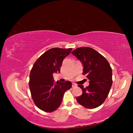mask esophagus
Listing matches in <instances>:
<instances>
[{
    "label": "esophagus",
    "mask_w": 133,
    "mask_h": 133,
    "mask_svg": "<svg viewBox=\"0 0 133 133\" xmlns=\"http://www.w3.org/2000/svg\"><path fill=\"white\" fill-rule=\"evenodd\" d=\"M76 84H75V83H72V87L73 88H75V87H76Z\"/></svg>",
    "instance_id": "34e87169"
}]
</instances>
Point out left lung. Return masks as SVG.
Segmentation results:
<instances>
[{
	"label": "left lung",
	"mask_w": 133,
	"mask_h": 133,
	"mask_svg": "<svg viewBox=\"0 0 133 133\" xmlns=\"http://www.w3.org/2000/svg\"><path fill=\"white\" fill-rule=\"evenodd\" d=\"M83 66V74L89 80V85L82 89L77 102L88 109L97 108L105 101L112 85V69L102 55L89 47L78 48L71 52Z\"/></svg>",
	"instance_id": "1"
}]
</instances>
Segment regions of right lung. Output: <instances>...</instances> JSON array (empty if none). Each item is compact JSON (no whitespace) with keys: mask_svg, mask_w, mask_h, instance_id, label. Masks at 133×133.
Returning a JSON list of instances; mask_svg holds the SVG:
<instances>
[{"mask_svg":"<svg viewBox=\"0 0 133 133\" xmlns=\"http://www.w3.org/2000/svg\"><path fill=\"white\" fill-rule=\"evenodd\" d=\"M72 48H53L47 50L35 62L29 76L31 97L37 107L43 111L52 112L62 103L64 92L71 88L70 81L54 82L53 73H60L63 59Z\"/></svg>","mask_w":133,"mask_h":133,"instance_id":"1","label":"right lung"}]
</instances>
